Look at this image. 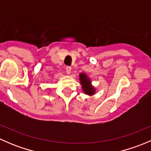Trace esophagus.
Wrapping results in <instances>:
<instances>
[{
	"label": "esophagus",
	"instance_id": "obj_1",
	"mask_svg": "<svg viewBox=\"0 0 151 151\" xmlns=\"http://www.w3.org/2000/svg\"><path fill=\"white\" fill-rule=\"evenodd\" d=\"M66 73H67V74H70V73H71V67L67 66L66 68Z\"/></svg>",
	"mask_w": 151,
	"mask_h": 151
}]
</instances>
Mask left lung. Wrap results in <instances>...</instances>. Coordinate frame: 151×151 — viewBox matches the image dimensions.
I'll list each match as a JSON object with an SVG mask.
<instances>
[{
    "label": "left lung",
    "instance_id": "obj_1",
    "mask_svg": "<svg viewBox=\"0 0 151 151\" xmlns=\"http://www.w3.org/2000/svg\"><path fill=\"white\" fill-rule=\"evenodd\" d=\"M79 80L85 94L92 96L96 93L95 87L92 85L91 78L85 73L82 72L79 74Z\"/></svg>",
    "mask_w": 151,
    "mask_h": 151
}]
</instances>
